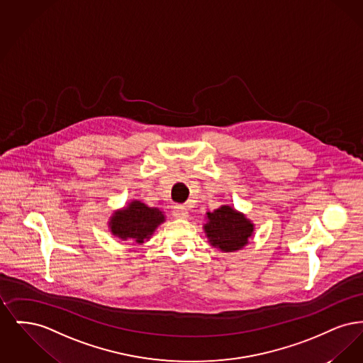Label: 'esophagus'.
I'll use <instances>...</instances> for the list:
<instances>
[{
  "label": "esophagus",
  "mask_w": 363,
  "mask_h": 363,
  "mask_svg": "<svg viewBox=\"0 0 363 363\" xmlns=\"http://www.w3.org/2000/svg\"><path fill=\"white\" fill-rule=\"evenodd\" d=\"M174 216L177 219H188L189 211L185 206H177V207H174Z\"/></svg>",
  "instance_id": "esophagus-1"
}]
</instances>
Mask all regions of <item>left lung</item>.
<instances>
[{"label": "left lung", "mask_w": 363, "mask_h": 363, "mask_svg": "<svg viewBox=\"0 0 363 363\" xmlns=\"http://www.w3.org/2000/svg\"><path fill=\"white\" fill-rule=\"evenodd\" d=\"M206 219L203 228L209 245L223 253L242 250L253 238L255 223L235 208L220 206L207 212Z\"/></svg>", "instance_id": "1"}]
</instances>
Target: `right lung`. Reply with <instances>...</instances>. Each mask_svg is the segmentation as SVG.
<instances>
[{
    "label": "right lung",
    "mask_w": 363,
    "mask_h": 363,
    "mask_svg": "<svg viewBox=\"0 0 363 363\" xmlns=\"http://www.w3.org/2000/svg\"><path fill=\"white\" fill-rule=\"evenodd\" d=\"M166 222V215L157 207H150L140 200H132L126 207L116 209L108 222L110 233L121 241L144 243L150 241L156 228Z\"/></svg>",
    "instance_id": "1"
}]
</instances>
